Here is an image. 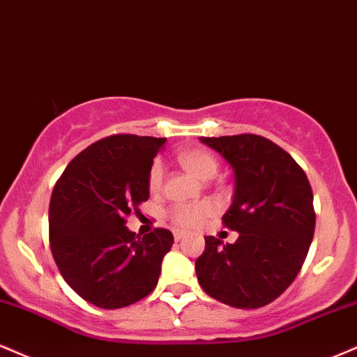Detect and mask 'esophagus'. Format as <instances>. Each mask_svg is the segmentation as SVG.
<instances>
[{
    "label": "esophagus",
    "instance_id": "obj_1",
    "mask_svg": "<svg viewBox=\"0 0 357 357\" xmlns=\"http://www.w3.org/2000/svg\"><path fill=\"white\" fill-rule=\"evenodd\" d=\"M185 237V232H182V230H174V238L175 241H182V238Z\"/></svg>",
    "mask_w": 357,
    "mask_h": 357
}]
</instances>
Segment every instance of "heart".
<instances>
[{
	"mask_svg": "<svg viewBox=\"0 0 357 357\" xmlns=\"http://www.w3.org/2000/svg\"><path fill=\"white\" fill-rule=\"evenodd\" d=\"M178 162L182 163L183 169H187L192 175L200 180H211L219 172V162L212 153L205 152L200 149L185 150V152L178 153ZM163 175L165 169L160 160H155L149 170V188L152 192H158L162 188ZM215 207L212 202H197V204H178L170 208L169 215L174 224L180 227H195L208 215H212Z\"/></svg>",
	"mask_w": 357,
	"mask_h": 357,
	"instance_id": "obj_1",
	"label": "heart"
}]
</instances>
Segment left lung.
I'll use <instances>...</instances> for the list:
<instances>
[{
  "mask_svg": "<svg viewBox=\"0 0 357 357\" xmlns=\"http://www.w3.org/2000/svg\"><path fill=\"white\" fill-rule=\"evenodd\" d=\"M200 142L236 172V194L222 222L238 238L224 244L205 237L197 279L220 303L262 307L291 286L307 257L316 227L311 183L286 150L264 137L244 133Z\"/></svg>",
  "mask_w": 357,
  "mask_h": 357,
  "instance_id": "8db88e82",
  "label": "left lung"
}]
</instances>
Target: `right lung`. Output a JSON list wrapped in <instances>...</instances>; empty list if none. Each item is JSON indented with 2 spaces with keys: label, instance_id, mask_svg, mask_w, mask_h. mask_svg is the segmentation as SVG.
<instances>
[{
  "label": "right lung",
  "instance_id": "right-lung-1",
  "mask_svg": "<svg viewBox=\"0 0 357 357\" xmlns=\"http://www.w3.org/2000/svg\"><path fill=\"white\" fill-rule=\"evenodd\" d=\"M165 138L112 135L68 163L50 200V247L58 271L82 299L120 309L153 291L174 236L138 237L125 227L149 200V170Z\"/></svg>",
  "mask_w": 357,
  "mask_h": 357
}]
</instances>
